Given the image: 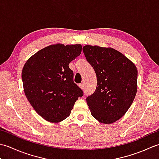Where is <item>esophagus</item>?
<instances>
[{
  "instance_id": "34e87169",
  "label": "esophagus",
  "mask_w": 159,
  "mask_h": 159,
  "mask_svg": "<svg viewBox=\"0 0 159 159\" xmlns=\"http://www.w3.org/2000/svg\"><path fill=\"white\" fill-rule=\"evenodd\" d=\"M79 87H80V88H81L83 90L84 89V84H83V83H80V84H79Z\"/></svg>"
}]
</instances>
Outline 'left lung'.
<instances>
[{
    "instance_id": "left-lung-1",
    "label": "left lung",
    "mask_w": 159,
    "mask_h": 159,
    "mask_svg": "<svg viewBox=\"0 0 159 159\" xmlns=\"http://www.w3.org/2000/svg\"><path fill=\"white\" fill-rule=\"evenodd\" d=\"M83 50L97 77L96 91L86 98L91 114L101 123H113L124 116L136 96L137 67L113 48L86 45Z\"/></svg>"
}]
</instances>
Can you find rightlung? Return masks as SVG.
Here are the masks:
<instances>
[{
    "label": "right lung",
    "instance_id": "1",
    "mask_svg": "<svg viewBox=\"0 0 159 159\" xmlns=\"http://www.w3.org/2000/svg\"><path fill=\"white\" fill-rule=\"evenodd\" d=\"M80 44L50 45L39 50L23 67L25 93L33 109L50 122H59L68 117L83 92L74 83L69 63L79 57Z\"/></svg>",
    "mask_w": 159,
    "mask_h": 159
}]
</instances>
